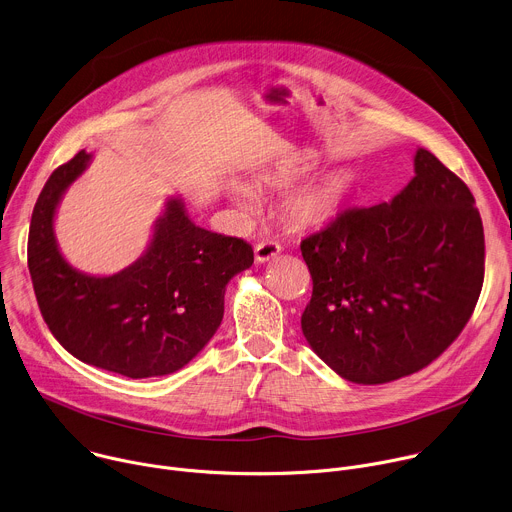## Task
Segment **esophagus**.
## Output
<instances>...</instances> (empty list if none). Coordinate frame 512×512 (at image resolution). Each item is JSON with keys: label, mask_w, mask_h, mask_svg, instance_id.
Wrapping results in <instances>:
<instances>
[{"label": "esophagus", "mask_w": 512, "mask_h": 512, "mask_svg": "<svg viewBox=\"0 0 512 512\" xmlns=\"http://www.w3.org/2000/svg\"><path fill=\"white\" fill-rule=\"evenodd\" d=\"M281 253V245L275 241H263L255 247V261L257 263H267L271 259H275Z\"/></svg>", "instance_id": "obj_1"}]
</instances>
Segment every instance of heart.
Returning a JSON list of instances; mask_svg holds the SVG:
<instances>
[{
  "mask_svg": "<svg viewBox=\"0 0 512 512\" xmlns=\"http://www.w3.org/2000/svg\"><path fill=\"white\" fill-rule=\"evenodd\" d=\"M302 172H304L302 168H281L265 176V182L271 188L283 190V188L294 186L300 180ZM346 188H348V182L340 172H330L320 176L318 180L306 184L304 188L287 196L283 204L287 221L296 227H320L328 223L336 214L346 194ZM227 194L239 210L251 212L257 206L255 194L241 182H229Z\"/></svg>",
  "mask_w": 512,
  "mask_h": 512,
  "instance_id": "1",
  "label": "heart"
}]
</instances>
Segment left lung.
<instances>
[{
    "mask_svg": "<svg viewBox=\"0 0 512 512\" xmlns=\"http://www.w3.org/2000/svg\"><path fill=\"white\" fill-rule=\"evenodd\" d=\"M389 202L338 214L302 241L314 291L312 350L342 379L413 375L462 332L484 281V229L470 188L425 148Z\"/></svg>",
    "mask_w": 512,
    "mask_h": 512,
    "instance_id": "left-lung-1",
    "label": "left lung"
}]
</instances>
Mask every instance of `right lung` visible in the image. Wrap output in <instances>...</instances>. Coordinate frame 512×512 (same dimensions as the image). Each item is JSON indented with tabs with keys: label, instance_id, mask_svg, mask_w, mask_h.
Masks as SVG:
<instances>
[{
	"label": "right lung",
	"instance_id": "add662e5",
	"mask_svg": "<svg viewBox=\"0 0 512 512\" xmlns=\"http://www.w3.org/2000/svg\"><path fill=\"white\" fill-rule=\"evenodd\" d=\"M79 152L56 168L32 212L28 267L44 322L75 358L129 379L180 371L223 322L229 281L253 265L237 237L198 227L180 196L166 198L148 247L125 269L93 275L62 255L54 218L89 168Z\"/></svg>",
	"mask_w": 512,
	"mask_h": 512
}]
</instances>
